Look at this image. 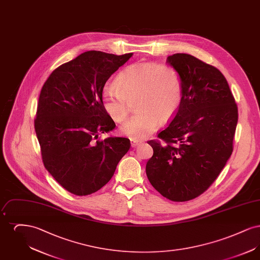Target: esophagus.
<instances>
[{
	"mask_svg": "<svg viewBox=\"0 0 260 260\" xmlns=\"http://www.w3.org/2000/svg\"><path fill=\"white\" fill-rule=\"evenodd\" d=\"M141 143V141L140 140H135V139H132L131 140V145H132V147H136L137 145H139Z\"/></svg>",
	"mask_w": 260,
	"mask_h": 260,
	"instance_id": "obj_1",
	"label": "esophagus"
}]
</instances>
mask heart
<instances>
[{"label": "heart", "instance_id": "obj_1", "mask_svg": "<svg viewBox=\"0 0 260 260\" xmlns=\"http://www.w3.org/2000/svg\"><path fill=\"white\" fill-rule=\"evenodd\" d=\"M115 87L102 92V106L117 123L128 117L136 100L135 116L121 127L124 136L141 139L156 129L159 122H168L178 110L182 99V84L178 72L168 64L134 63L115 79Z\"/></svg>", "mask_w": 260, "mask_h": 260}]
</instances>
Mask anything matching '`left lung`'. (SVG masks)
I'll return each mask as SVG.
<instances>
[{"mask_svg": "<svg viewBox=\"0 0 260 260\" xmlns=\"http://www.w3.org/2000/svg\"><path fill=\"white\" fill-rule=\"evenodd\" d=\"M168 63L182 84L180 106L170 124L149 140L153 156L146 164L150 183L173 202L203 194L221 173L233 152L238 107L222 73L187 53Z\"/></svg>", "mask_w": 260, "mask_h": 260, "instance_id": "left-lung-1", "label": "left lung"}]
</instances>
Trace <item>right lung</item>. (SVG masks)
Listing matches in <instances>:
<instances>
[{"label":"right lung","instance_id":"obj_1","mask_svg":"<svg viewBox=\"0 0 260 260\" xmlns=\"http://www.w3.org/2000/svg\"><path fill=\"white\" fill-rule=\"evenodd\" d=\"M133 53L86 51L52 71L34 121L45 168L77 196L99 191L131 147L124 137L99 138L116 124L102 106L105 83Z\"/></svg>","mask_w":260,"mask_h":260}]
</instances>
